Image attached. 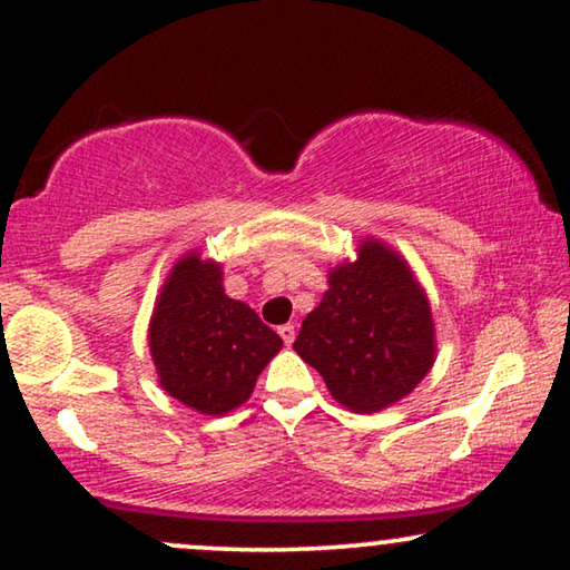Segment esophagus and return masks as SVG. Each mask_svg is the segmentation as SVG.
Masks as SVG:
<instances>
[{
	"label": "esophagus",
	"mask_w": 570,
	"mask_h": 570,
	"mask_svg": "<svg viewBox=\"0 0 570 570\" xmlns=\"http://www.w3.org/2000/svg\"><path fill=\"white\" fill-rule=\"evenodd\" d=\"M277 332H279V337H283L285 345H293V340H295V326L293 324H283Z\"/></svg>",
	"instance_id": "obj_1"
}]
</instances>
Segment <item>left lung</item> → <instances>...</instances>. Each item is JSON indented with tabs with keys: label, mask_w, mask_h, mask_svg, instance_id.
I'll list each match as a JSON object with an SVG mask.
<instances>
[{
	"label": "left lung",
	"mask_w": 570,
	"mask_h": 570,
	"mask_svg": "<svg viewBox=\"0 0 570 570\" xmlns=\"http://www.w3.org/2000/svg\"><path fill=\"white\" fill-rule=\"evenodd\" d=\"M355 252L330 269V291L303 318L293 350L342 407L371 415L404 400L433 368L435 324L400 252L379 238H363Z\"/></svg>",
	"instance_id": "left-lung-1"
}]
</instances>
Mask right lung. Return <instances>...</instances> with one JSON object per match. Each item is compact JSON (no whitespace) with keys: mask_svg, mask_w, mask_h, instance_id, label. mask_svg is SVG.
<instances>
[{"mask_svg":"<svg viewBox=\"0 0 570 570\" xmlns=\"http://www.w3.org/2000/svg\"><path fill=\"white\" fill-rule=\"evenodd\" d=\"M147 345L163 392L217 417L252 396L283 340L252 306L225 295L220 262L191 248L155 298Z\"/></svg>","mask_w":570,"mask_h":570,"instance_id":"obj_1","label":"right lung"}]
</instances>
